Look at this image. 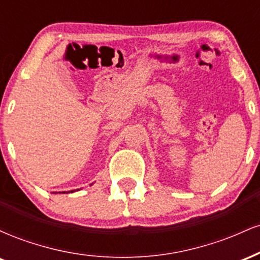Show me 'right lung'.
Masks as SVG:
<instances>
[{
  "label": "right lung",
  "instance_id": "1",
  "mask_svg": "<svg viewBox=\"0 0 260 260\" xmlns=\"http://www.w3.org/2000/svg\"><path fill=\"white\" fill-rule=\"evenodd\" d=\"M71 192H73V190H71ZM59 193H61V192H59ZM64 193V192H63Z\"/></svg>",
  "mask_w": 260,
  "mask_h": 260
}]
</instances>
